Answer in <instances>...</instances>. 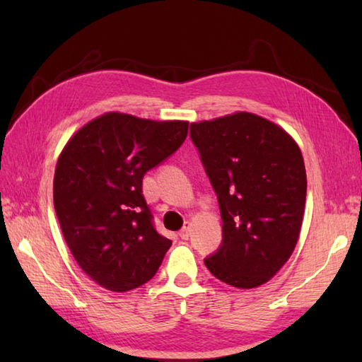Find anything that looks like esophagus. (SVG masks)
I'll list each match as a JSON object with an SVG mask.
<instances>
[{"mask_svg": "<svg viewBox=\"0 0 362 362\" xmlns=\"http://www.w3.org/2000/svg\"><path fill=\"white\" fill-rule=\"evenodd\" d=\"M189 227H191V222H185V226H183V228L180 230V238L182 240H188V236H189Z\"/></svg>", "mask_w": 362, "mask_h": 362, "instance_id": "obj_1", "label": "esophagus"}]
</instances>
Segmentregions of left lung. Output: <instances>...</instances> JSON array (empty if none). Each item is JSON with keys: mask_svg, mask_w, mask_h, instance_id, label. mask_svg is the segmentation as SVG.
<instances>
[{"mask_svg": "<svg viewBox=\"0 0 362 362\" xmlns=\"http://www.w3.org/2000/svg\"><path fill=\"white\" fill-rule=\"evenodd\" d=\"M189 135L222 218V244L205 266L230 286H261L289 259L302 230L306 171L298 144L249 112L191 122Z\"/></svg>", "mask_w": 362, "mask_h": 362, "instance_id": "left-lung-1", "label": "left lung"}]
</instances>
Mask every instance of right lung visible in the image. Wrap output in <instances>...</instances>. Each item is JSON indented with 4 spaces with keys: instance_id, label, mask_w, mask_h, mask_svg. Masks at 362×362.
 I'll use <instances>...</instances> for the list:
<instances>
[{
    "instance_id": "right-lung-1",
    "label": "right lung",
    "mask_w": 362,
    "mask_h": 362,
    "mask_svg": "<svg viewBox=\"0 0 362 362\" xmlns=\"http://www.w3.org/2000/svg\"><path fill=\"white\" fill-rule=\"evenodd\" d=\"M188 121H153L107 112L62 149L54 173V209L76 263L113 292L149 281L171 247L157 233L143 175L180 148Z\"/></svg>"
}]
</instances>
